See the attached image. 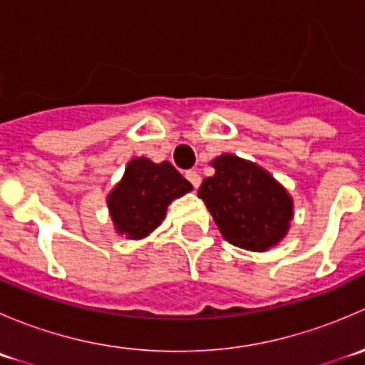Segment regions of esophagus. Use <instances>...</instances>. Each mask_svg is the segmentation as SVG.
I'll use <instances>...</instances> for the list:
<instances>
[{
    "mask_svg": "<svg viewBox=\"0 0 365 365\" xmlns=\"http://www.w3.org/2000/svg\"><path fill=\"white\" fill-rule=\"evenodd\" d=\"M185 178L192 183L194 189H197V187L201 185V176L197 175V171H194V169H189V171L185 173Z\"/></svg>",
    "mask_w": 365,
    "mask_h": 365,
    "instance_id": "obj_1",
    "label": "esophagus"
}]
</instances>
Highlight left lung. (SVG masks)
<instances>
[{
	"label": "left lung",
	"instance_id": "8db88e82",
	"mask_svg": "<svg viewBox=\"0 0 365 365\" xmlns=\"http://www.w3.org/2000/svg\"><path fill=\"white\" fill-rule=\"evenodd\" d=\"M215 175L197 190L220 233L230 244L267 251L282 240L293 217V203L264 169L235 155L212 162Z\"/></svg>",
	"mask_w": 365,
	"mask_h": 365
}]
</instances>
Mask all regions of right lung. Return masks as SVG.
<instances>
[{
	"mask_svg": "<svg viewBox=\"0 0 365 365\" xmlns=\"http://www.w3.org/2000/svg\"><path fill=\"white\" fill-rule=\"evenodd\" d=\"M192 189L169 162L153 164L139 157L128 162L125 176L108 197L120 235L138 240L162 222L168 205Z\"/></svg>",
	"mask_w": 365,
	"mask_h": 365,
	"instance_id": "add662e5",
	"label": "right lung"
}]
</instances>
